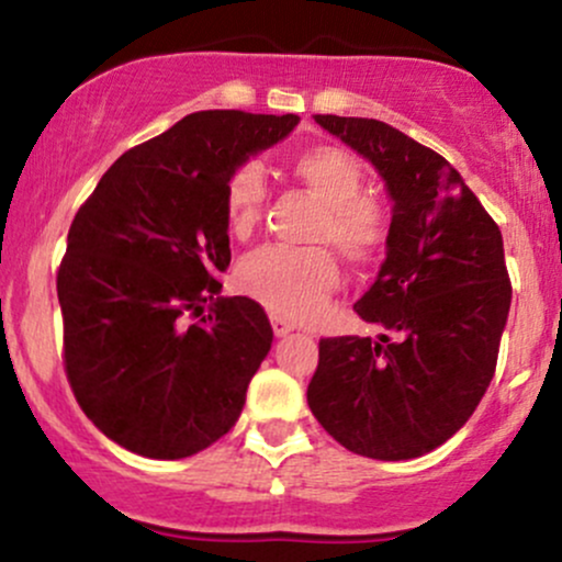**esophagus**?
<instances>
[{
	"instance_id": "1",
	"label": "esophagus",
	"mask_w": 562,
	"mask_h": 562,
	"mask_svg": "<svg viewBox=\"0 0 562 562\" xmlns=\"http://www.w3.org/2000/svg\"><path fill=\"white\" fill-rule=\"evenodd\" d=\"M272 330H274V335H277V338H285V335H288L290 330H293V327H290L285 319L274 317V314H272Z\"/></svg>"
}]
</instances>
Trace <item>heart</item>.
Returning <instances> with one entry per match:
<instances>
[{"instance_id":"1","label":"heart","mask_w":562,"mask_h":562,"mask_svg":"<svg viewBox=\"0 0 562 562\" xmlns=\"http://www.w3.org/2000/svg\"><path fill=\"white\" fill-rule=\"evenodd\" d=\"M293 177L325 209L312 232L314 243H327L351 263L375 261L391 240V209L383 198L362 190L364 169L351 153L335 145H314L290 160ZM267 205V179L259 164L235 166L224 184V218L237 240H248L261 224ZM245 295L288 322L314 319L340 285L335 256L322 245L288 248L263 245L245 256L237 269Z\"/></svg>"}]
</instances>
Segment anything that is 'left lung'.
<instances>
[{"mask_svg": "<svg viewBox=\"0 0 562 562\" xmlns=\"http://www.w3.org/2000/svg\"><path fill=\"white\" fill-rule=\"evenodd\" d=\"M314 121L380 171L393 227L375 285L353 303L383 335L322 338L306 402L353 454L412 460L454 436L494 378L513 299L502 232L430 147L375 119Z\"/></svg>", "mask_w": 562, "mask_h": 562, "instance_id": "1", "label": "left lung"}]
</instances>
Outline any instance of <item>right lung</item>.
Instances as JSON below:
<instances>
[{
    "instance_id": "add662e5",
    "label": "right lung",
    "mask_w": 562,
    "mask_h": 562,
    "mask_svg": "<svg viewBox=\"0 0 562 562\" xmlns=\"http://www.w3.org/2000/svg\"><path fill=\"white\" fill-rule=\"evenodd\" d=\"M295 126L293 113L184 115L115 160L70 222L63 367L83 415L134 454L190 457L240 417L272 325L254 299H214L232 259L224 184Z\"/></svg>"
}]
</instances>
